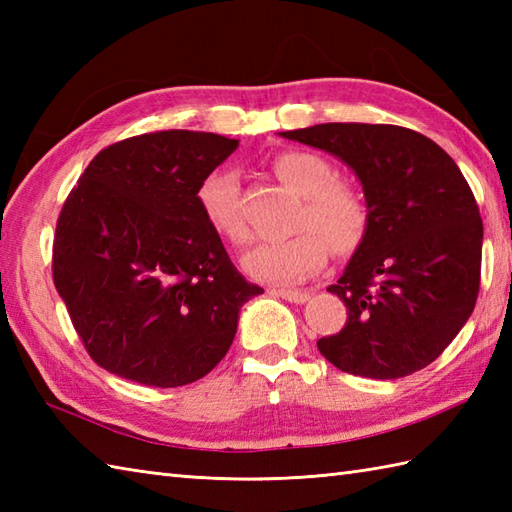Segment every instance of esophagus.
<instances>
[{"mask_svg": "<svg viewBox=\"0 0 512 512\" xmlns=\"http://www.w3.org/2000/svg\"><path fill=\"white\" fill-rule=\"evenodd\" d=\"M270 292H273V295H277V297H281V299L290 301V303H306L310 299V292H306V290H284V288L275 290L273 288Z\"/></svg>", "mask_w": 512, "mask_h": 512, "instance_id": "esophagus-1", "label": "esophagus"}]
</instances>
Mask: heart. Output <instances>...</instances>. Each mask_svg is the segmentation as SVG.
I'll return each mask as SVG.
<instances>
[{
    "label": "heart",
    "mask_w": 512,
    "mask_h": 512,
    "mask_svg": "<svg viewBox=\"0 0 512 512\" xmlns=\"http://www.w3.org/2000/svg\"><path fill=\"white\" fill-rule=\"evenodd\" d=\"M277 178L301 195L295 228L299 233L257 244L244 257L250 277L268 284H299L323 268L328 244L336 253H347L361 242L369 209L352 182L334 178V169L321 154L288 149L273 158ZM198 206L211 231L226 242H248V226L239 204V180L233 171L215 169L198 187Z\"/></svg>",
    "instance_id": "obj_1"
}]
</instances>
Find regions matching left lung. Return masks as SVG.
Returning <instances> with one entry per match:
<instances>
[{
  "label": "left lung",
  "instance_id": "left-lung-1",
  "mask_svg": "<svg viewBox=\"0 0 512 512\" xmlns=\"http://www.w3.org/2000/svg\"><path fill=\"white\" fill-rule=\"evenodd\" d=\"M339 156L363 184L367 231L328 292L347 321L317 341L341 372L402 378L444 352L480 292L484 226L455 160L398 125L323 123L281 134Z\"/></svg>",
  "mask_w": 512,
  "mask_h": 512
}]
</instances>
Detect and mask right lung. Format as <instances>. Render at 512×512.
<instances>
[{
  "label": "right lung",
  "mask_w": 512,
  "mask_h": 512,
  "mask_svg": "<svg viewBox=\"0 0 512 512\" xmlns=\"http://www.w3.org/2000/svg\"><path fill=\"white\" fill-rule=\"evenodd\" d=\"M239 140L189 129L125 138L83 171L57 220L52 279L90 358L147 387L222 361L262 295L204 222L198 187Z\"/></svg>",
  "instance_id": "obj_1"
}]
</instances>
